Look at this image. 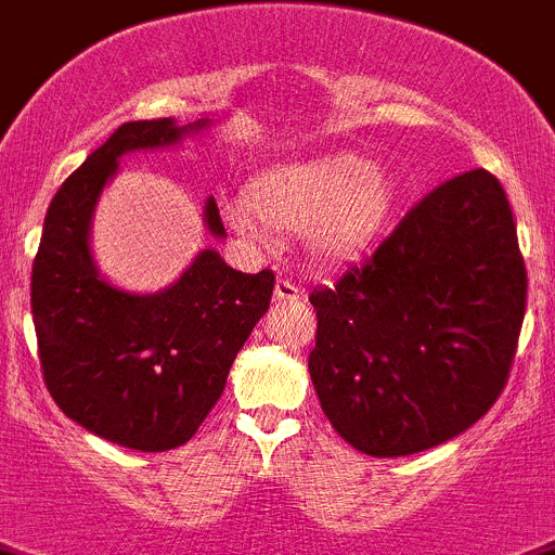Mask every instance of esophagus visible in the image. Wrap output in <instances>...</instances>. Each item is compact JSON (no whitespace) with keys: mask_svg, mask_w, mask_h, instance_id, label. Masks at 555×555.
<instances>
[{"mask_svg":"<svg viewBox=\"0 0 555 555\" xmlns=\"http://www.w3.org/2000/svg\"><path fill=\"white\" fill-rule=\"evenodd\" d=\"M273 298L276 300H298L300 298V289L293 279H279L276 287H273Z\"/></svg>","mask_w":555,"mask_h":555,"instance_id":"34e87169","label":"esophagus"}]
</instances>
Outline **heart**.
<instances>
[{
  "instance_id": "obj_1",
  "label": "heart",
  "mask_w": 555,
  "mask_h": 555,
  "mask_svg": "<svg viewBox=\"0 0 555 555\" xmlns=\"http://www.w3.org/2000/svg\"><path fill=\"white\" fill-rule=\"evenodd\" d=\"M396 203L398 179L390 168L341 152L266 170L249 184L246 201L224 203V219L251 241L266 235L262 224L304 233L311 260L347 262L379 238Z\"/></svg>"
}]
</instances>
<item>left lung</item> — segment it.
<instances>
[{
  "label": "left lung",
  "instance_id": "8db88e82",
  "mask_svg": "<svg viewBox=\"0 0 555 555\" xmlns=\"http://www.w3.org/2000/svg\"><path fill=\"white\" fill-rule=\"evenodd\" d=\"M309 300V374L344 442L396 459L464 434L504 390L526 311L502 184L482 168L444 181Z\"/></svg>",
  "mask_w": 555,
  "mask_h": 555
}]
</instances>
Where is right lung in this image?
Returning a JSON list of instances; mask_svg holds the SVG:
<instances>
[{
    "label": "right lung",
    "mask_w": 555,
    "mask_h": 555,
    "mask_svg": "<svg viewBox=\"0 0 555 555\" xmlns=\"http://www.w3.org/2000/svg\"><path fill=\"white\" fill-rule=\"evenodd\" d=\"M214 118L127 121L59 186L31 266V317L48 392L86 431L141 453L190 442L228 382L235 354L271 306L273 273H241L217 249L197 251L159 293L107 282L91 255L102 190L132 152L173 149ZM214 238H228L214 197Z\"/></svg>",
    "instance_id": "obj_1"
}]
</instances>
